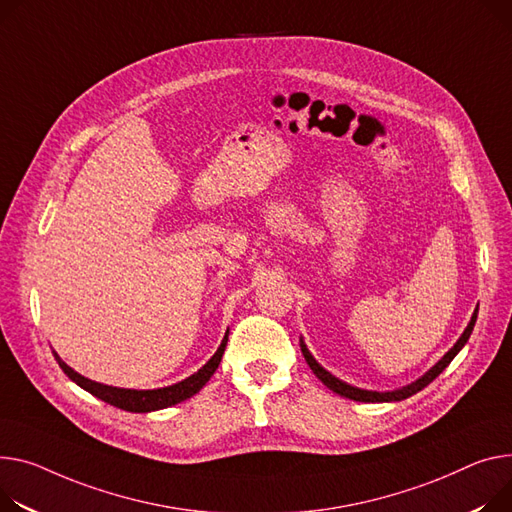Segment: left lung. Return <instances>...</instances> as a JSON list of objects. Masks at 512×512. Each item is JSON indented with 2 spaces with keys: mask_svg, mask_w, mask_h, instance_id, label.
Instances as JSON below:
<instances>
[{
  "mask_svg": "<svg viewBox=\"0 0 512 512\" xmlns=\"http://www.w3.org/2000/svg\"><path fill=\"white\" fill-rule=\"evenodd\" d=\"M475 319H478V306H475V311H473V315H471V321L467 323L465 331L461 333V337L457 339L455 346H453L445 356H442L430 370H426L420 379H416L414 383L405 385V387H401V389H393V391H370V389H360V387H354V385H350V383H346V381H342V379L333 377V374H331L329 370H325V368L313 358V354L309 352V348H306L302 337H300V350H302V356H304L306 364H309L311 370L315 372V377H317L325 387H329L333 393L342 395V397H346V399L364 401V403L401 401V399H407V397L416 395L418 391H422L426 385H430V383L438 377V374H440L442 370H445V368L451 364V360H453V358L461 352V348L467 344V339H469V335H471V331H473V325H475Z\"/></svg>",
  "mask_w": 512,
  "mask_h": 512,
  "instance_id": "1",
  "label": "left lung"
}]
</instances>
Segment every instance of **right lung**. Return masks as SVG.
Listing matches in <instances>:
<instances>
[{
    "label": "right lung",
    "mask_w": 512,
    "mask_h": 512,
    "mask_svg": "<svg viewBox=\"0 0 512 512\" xmlns=\"http://www.w3.org/2000/svg\"><path fill=\"white\" fill-rule=\"evenodd\" d=\"M226 342H228V331L222 339L220 348L216 350V354L206 364H203L197 372H193L191 377H187V379H183L175 385L160 387V389H121V387L102 385V383H96V381H90V379L82 377V374L76 372L72 366H67L55 350H53V356H55L57 364L61 366V370L67 374V377H70L84 391H88L94 397L119 407V410L133 412V414H148V412L164 410V407H170V405H177V403L193 397L195 393H199L203 389V385H206L212 379V374L216 372V368L222 360V354L226 350Z\"/></svg>",
    "instance_id": "add662e5"
}]
</instances>
